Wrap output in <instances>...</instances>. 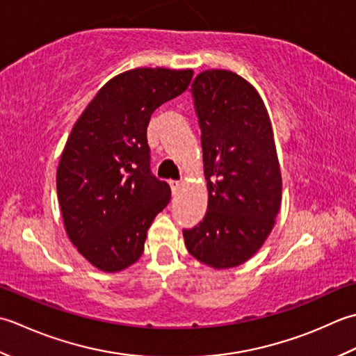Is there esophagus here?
Instances as JSON below:
<instances>
[{"instance_id": "esophagus-1", "label": "esophagus", "mask_w": 356, "mask_h": 356, "mask_svg": "<svg viewBox=\"0 0 356 356\" xmlns=\"http://www.w3.org/2000/svg\"><path fill=\"white\" fill-rule=\"evenodd\" d=\"M169 186H170V188H172V195H177L178 191H179V187H181L179 181H173V179L169 181Z\"/></svg>"}]
</instances>
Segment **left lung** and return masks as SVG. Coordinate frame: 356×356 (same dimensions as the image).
<instances>
[{
    "label": "left lung",
    "instance_id": "left-lung-1",
    "mask_svg": "<svg viewBox=\"0 0 356 356\" xmlns=\"http://www.w3.org/2000/svg\"><path fill=\"white\" fill-rule=\"evenodd\" d=\"M209 202L184 229L192 257L215 269L243 264L263 245L281 207V172L272 124L253 87L229 70L193 79Z\"/></svg>",
    "mask_w": 356,
    "mask_h": 356
}]
</instances>
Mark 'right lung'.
Listing matches in <instances>:
<instances>
[{"label": "right lung", "mask_w": 356, "mask_h": 356, "mask_svg": "<svg viewBox=\"0 0 356 356\" xmlns=\"http://www.w3.org/2000/svg\"><path fill=\"white\" fill-rule=\"evenodd\" d=\"M192 70L134 69L101 87L75 122L56 172L64 227L78 252L118 272L144 252L152 221L170 187L150 170L152 113L181 95Z\"/></svg>", "instance_id": "1"}]
</instances>
